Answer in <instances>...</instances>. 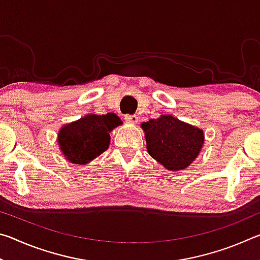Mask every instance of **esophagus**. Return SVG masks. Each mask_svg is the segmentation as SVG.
<instances>
[{"label": "esophagus", "mask_w": 260, "mask_h": 260, "mask_svg": "<svg viewBox=\"0 0 260 260\" xmlns=\"http://www.w3.org/2000/svg\"><path fill=\"white\" fill-rule=\"evenodd\" d=\"M139 117L136 116V114H126L125 116V120L127 122H132V124H135L136 121H138Z\"/></svg>", "instance_id": "esophagus-1"}]
</instances>
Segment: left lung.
I'll use <instances>...</instances> for the list:
<instances>
[{
	"instance_id": "1",
	"label": "left lung",
	"mask_w": 260,
	"mask_h": 260,
	"mask_svg": "<svg viewBox=\"0 0 260 260\" xmlns=\"http://www.w3.org/2000/svg\"><path fill=\"white\" fill-rule=\"evenodd\" d=\"M141 126L146 134L149 155L167 170L186 169L203 147V131L172 116H160Z\"/></svg>"
}]
</instances>
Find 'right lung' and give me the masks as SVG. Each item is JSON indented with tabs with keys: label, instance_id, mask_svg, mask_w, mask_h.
Instances as JSON below:
<instances>
[{
	"label": "right lung",
	"instance_id": "obj_1",
	"mask_svg": "<svg viewBox=\"0 0 260 260\" xmlns=\"http://www.w3.org/2000/svg\"><path fill=\"white\" fill-rule=\"evenodd\" d=\"M120 124V118L114 113L87 114L59 131L60 150L71 162L86 164L107 150L110 132Z\"/></svg>",
	"mask_w": 260,
	"mask_h": 260
}]
</instances>
